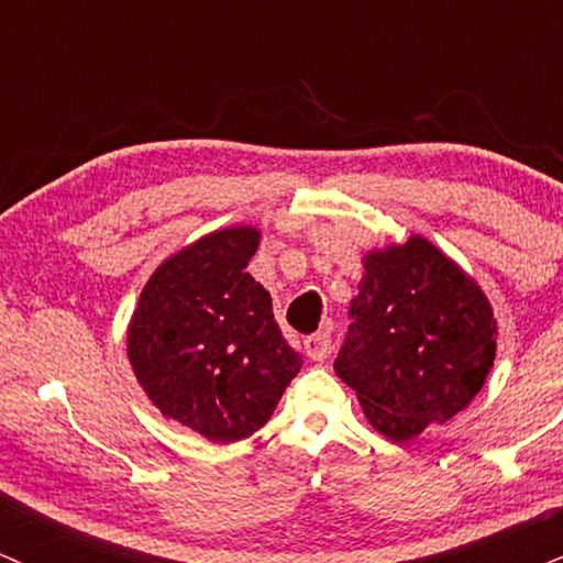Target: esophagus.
Wrapping results in <instances>:
<instances>
[{
	"mask_svg": "<svg viewBox=\"0 0 563 563\" xmlns=\"http://www.w3.org/2000/svg\"><path fill=\"white\" fill-rule=\"evenodd\" d=\"M306 353L313 361H327L329 358V353H332V334H329V329H323V332H316V334L308 336Z\"/></svg>",
	"mask_w": 563,
	"mask_h": 563,
	"instance_id": "1",
	"label": "esophagus"
}]
</instances>
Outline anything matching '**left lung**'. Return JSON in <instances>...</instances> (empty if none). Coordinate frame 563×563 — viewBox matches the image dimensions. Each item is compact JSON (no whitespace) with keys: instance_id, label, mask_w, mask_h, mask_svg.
Listing matches in <instances>:
<instances>
[{"instance_id":"obj_1","label":"left lung","mask_w":563,"mask_h":563,"mask_svg":"<svg viewBox=\"0 0 563 563\" xmlns=\"http://www.w3.org/2000/svg\"><path fill=\"white\" fill-rule=\"evenodd\" d=\"M334 368L374 429L395 442L464 411L495 361V319L482 289L432 242L366 255Z\"/></svg>"}]
</instances>
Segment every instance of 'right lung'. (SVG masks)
<instances>
[{
    "instance_id": "right-lung-1",
    "label": "right lung",
    "mask_w": 563,
    "mask_h": 563,
    "mask_svg": "<svg viewBox=\"0 0 563 563\" xmlns=\"http://www.w3.org/2000/svg\"><path fill=\"white\" fill-rule=\"evenodd\" d=\"M255 250L250 227L184 247L150 276L129 327V361L150 400L221 445L266 424L302 366L271 295L244 271Z\"/></svg>"
}]
</instances>
